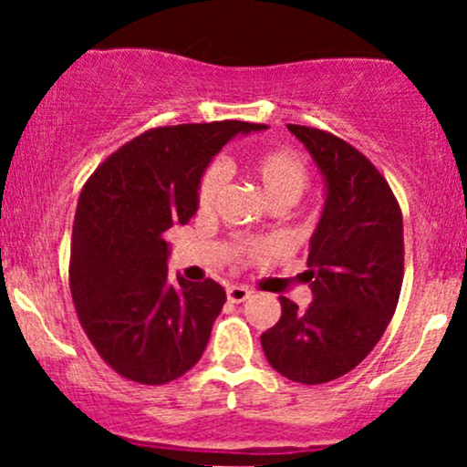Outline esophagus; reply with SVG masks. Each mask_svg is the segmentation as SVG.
Wrapping results in <instances>:
<instances>
[{"label": "esophagus", "mask_w": 467, "mask_h": 467, "mask_svg": "<svg viewBox=\"0 0 467 467\" xmlns=\"http://www.w3.org/2000/svg\"><path fill=\"white\" fill-rule=\"evenodd\" d=\"M226 294H228V301H230V303H244V301H248L252 292H250L248 287H241V285H230Z\"/></svg>", "instance_id": "34e87169"}]
</instances>
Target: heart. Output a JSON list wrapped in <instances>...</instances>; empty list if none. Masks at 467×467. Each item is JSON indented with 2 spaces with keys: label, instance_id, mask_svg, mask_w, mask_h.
Returning <instances> with one entry per match:
<instances>
[{
  "label": "heart",
  "instance_id": "b5f03b06",
  "mask_svg": "<svg viewBox=\"0 0 467 467\" xmlns=\"http://www.w3.org/2000/svg\"><path fill=\"white\" fill-rule=\"evenodd\" d=\"M250 171L272 203H294L301 197L309 180V169L305 160L289 149H265V151L256 153L250 162ZM223 189H226V166L222 162L208 164L203 169L200 184H197L200 211H213ZM270 250L272 245L261 244V241L245 244L241 248L250 259L265 256Z\"/></svg>",
  "mask_w": 467,
  "mask_h": 467
}]
</instances>
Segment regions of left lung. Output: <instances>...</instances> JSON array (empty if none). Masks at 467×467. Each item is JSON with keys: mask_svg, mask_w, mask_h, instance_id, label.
I'll return each instance as SVG.
<instances>
[{"mask_svg": "<svg viewBox=\"0 0 467 467\" xmlns=\"http://www.w3.org/2000/svg\"><path fill=\"white\" fill-rule=\"evenodd\" d=\"M325 175L323 215L309 239L314 301L281 296V318L261 334L267 362L292 382L325 384L356 368L393 318L404 281V226L389 182L334 133L287 125Z\"/></svg>", "mask_w": 467, "mask_h": 467, "instance_id": "1", "label": "left lung"}]
</instances>
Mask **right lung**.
I'll use <instances>...</instances> for the list:
<instances>
[{"label": "right lung", "instance_id": "right-lung-1", "mask_svg": "<svg viewBox=\"0 0 467 467\" xmlns=\"http://www.w3.org/2000/svg\"><path fill=\"white\" fill-rule=\"evenodd\" d=\"M241 120L155 127L122 144L80 191L69 289L99 356L138 384L173 382L197 364L226 292L213 278L169 283L166 233L197 213V184Z\"/></svg>", "mask_w": 467, "mask_h": 467}]
</instances>
